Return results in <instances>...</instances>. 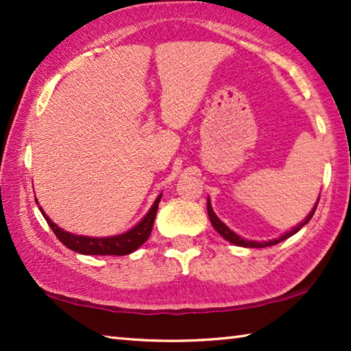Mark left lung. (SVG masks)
Instances as JSON below:
<instances>
[{
	"label": "left lung",
	"mask_w": 351,
	"mask_h": 351,
	"mask_svg": "<svg viewBox=\"0 0 351 351\" xmlns=\"http://www.w3.org/2000/svg\"><path fill=\"white\" fill-rule=\"evenodd\" d=\"M317 204H319V199H317V203H316V206L313 207V210L310 212V215L306 217V219L305 221H302L299 226H297V228H294L293 230H289V232H287L285 235H282V237H278V239H276V240H271V241H265V243H257V241H249V240H245V239H241V237H239L237 235L235 232H232V230H230L228 226H226L221 219H219L217 215H215V212H213V209H212V206H210V201L207 199V213H209V218H210V223H212V226L213 228H215V230L217 232L223 237L224 240H228V241H230L232 243V245H237V246H243V247H266V246H272V245H277V243H280V241H283V240H287V239H289L291 235H294L295 232H299V230L304 228V226L310 221V219L313 218V215H314V212H316V209H317Z\"/></svg>",
	"instance_id": "1"
}]
</instances>
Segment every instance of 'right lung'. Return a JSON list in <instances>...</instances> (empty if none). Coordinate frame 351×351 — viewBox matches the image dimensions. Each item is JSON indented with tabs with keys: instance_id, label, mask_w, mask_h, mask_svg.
<instances>
[{
	"instance_id": "right-lung-1",
	"label": "right lung",
	"mask_w": 351,
	"mask_h": 351,
	"mask_svg": "<svg viewBox=\"0 0 351 351\" xmlns=\"http://www.w3.org/2000/svg\"><path fill=\"white\" fill-rule=\"evenodd\" d=\"M159 201H161V195L156 198V201H154V204L152 206V209L148 210L147 215L142 218V221L136 224L132 230L116 237H106V239L82 237L66 232V230L58 228L56 223H52V219L46 215L41 207H38V209L43 213L49 228L54 230L57 239L68 249H71V251L85 255H127L134 252L141 245H144L148 240V237H150L154 218H156Z\"/></svg>"
}]
</instances>
